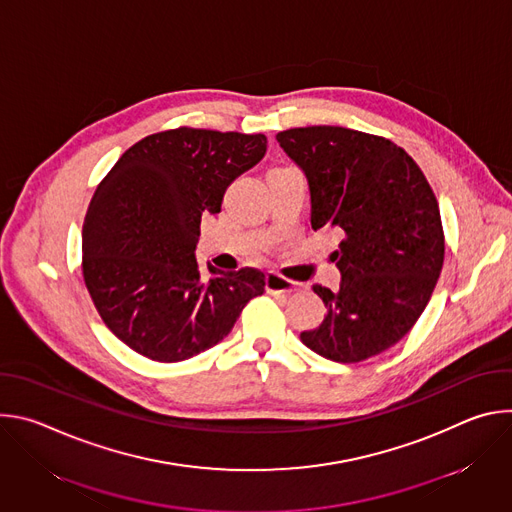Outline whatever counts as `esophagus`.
Wrapping results in <instances>:
<instances>
[{"instance_id": "34e87169", "label": "esophagus", "mask_w": 512, "mask_h": 512, "mask_svg": "<svg viewBox=\"0 0 512 512\" xmlns=\"http://www.w3.org/2000/svg\"><path fill=\"white\" fill-rule=\"evenodd\" d=\"M265 285L271 291V294H289V291H298L300 283L289 281L277 273H267L265 277Z\"/></svg>"}]
</instances>
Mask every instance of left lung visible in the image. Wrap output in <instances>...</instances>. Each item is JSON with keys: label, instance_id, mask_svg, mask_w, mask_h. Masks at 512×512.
Listing matches in <instances>:
<instances>
[{"label": "left lung", "instance_id": "obj_1", "mask_svg": "<svg viewBox=\"0 0 512 512\" xmlns=\"http://www.w3.org/2000/svg\"><path fill=\"white\" fill-rule=\"evenodd\" d=\"M281 150L306 174L312 229L342 241L336 291L302 342L334 362H360L397 344L425 310L444 265L435 194L413 158L385 137L334 125L279 131Z\"/></svg>", "mask_w": 512, "mask_h": 512}]
</instances>
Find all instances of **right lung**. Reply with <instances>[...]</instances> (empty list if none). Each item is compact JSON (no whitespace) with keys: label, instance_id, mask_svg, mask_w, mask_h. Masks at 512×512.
Here are the masks:
<instances>
[{"label":"right lung","instance_id":"add662e5","mask_svg":"<svg viewBox=\"0 0 512 512\" xmlns=\"http://www.w3.org/2000/svg\"><path fill=\"white\" fill-rule=\"evenodd\" d=\"M267 137L178 127L143 137L97 186L83 225V277L105 326L158 362L186 360L235 326L265 291L255 267L196 261L200 218L263 160Z\"/></svg>","mask_w":512,"mask_h":512}]
</instances>
